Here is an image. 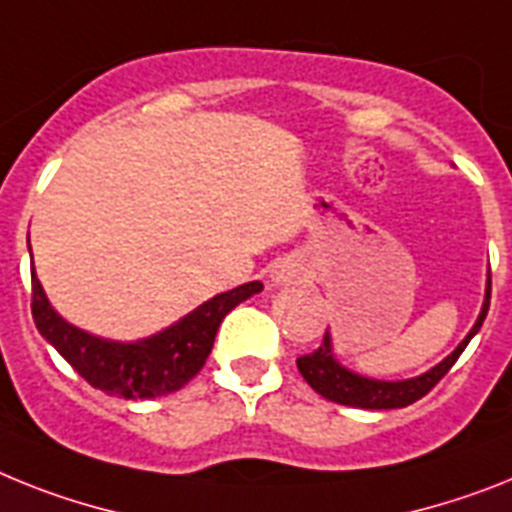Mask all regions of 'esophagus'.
Returning a JSON list of instances; mask_svg holds the SVG:
<instances>
[{
	"label": "esophagus",
	"instance_id": "34e87169",
	"mask_svg": "<svg viewBox=\"0 0 512 512\" xmlns=\"http://www.w3.org/2000/svg\"><path fill=\"white\" fill-rule=\"evenodd\" d=\"M304 281V268L294 257H281L270 265V283L273 286H294Z\"/></svg>",
	"mask_w": 512,
	"mask_h": 512
}]
</instances>
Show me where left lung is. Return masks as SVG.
<instances>
[{
	"instance_id": "obj_1",
	"label": "left lung",
	"mask_w": 512,
	"mask_h": 512,
	"mask_svg": "<svg viewBox=\"0 0 512 512\" xmlns=\"http://www.w3.org/2000/svg\"><path fill=\"white\" fill-rule=\"evenodd\" d=\"M489 294H492V276L487 273V291H484V304L482 312L476 317L474 328L468 330V336L463 338L458 346H455L453 354H448L440 364H435L432 369H427L424 375L411 377V380H375V377H364L354 369L343 367L336 359V351H333V338H330V330H325V338H322L320 349H315L312 354L299 356L296 359V367L302 372L304 380L309 382V388L320 393L322 398H328L333 403H341V406H354V409H403V406H411L419 398L435 388L442 377L448 375V369L458 362V356L463 354V349L468 346V341L479 333L484 317L489 312Z\"/></svg>"
}]
</instances>
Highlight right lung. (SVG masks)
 I'll use <instances>...</instances> for the list:
<instances>
[{
  "label": "right lung",
  "instance_id": "add662e5",
  "mask_svg": "<svg viewBox=\"0 0 512 512\" xmlns=\"http://www.w3.org/2000/svg\"><path fill=\"white\" fill-rule=\"evenodd\" d=\"M30 283H33V322L38 333L72 364L77 375L88 380L93 388L103 393L127 398V401H145L158 395L174 393L184 388L192 377L203 369L218 325L236 304H242L252 294L263 291V283L249 281L231 291L216 294L203 302L190 315L163 328L161 333L140 341H109L93 336L88 330L75 328L51 307L46 291L30 265Z\"/></svg>",
  "mask_w": 512,
  "mask_h": 512
}]
</instances>
